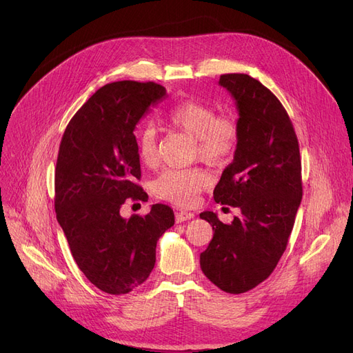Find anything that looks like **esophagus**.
Listing matches in <instances>:
<instances>
[{
  "label": "esophagus",
  "mask_w": 353,
  "mask_h": 353,
  "mask_svg": "<svg viewBox=\"0 0 353 353\" xmlns=\"http://www.w3.org/2000/svg\"><path fill=\"white\" fill-rule=\"evenodd\" d=\"M194 213L193 212H186V210H181L176 213V221L177 223H183V221H186L189 219H193Z\"/></svg>",
  "instance_id": "obj_1"
}]
</instances>
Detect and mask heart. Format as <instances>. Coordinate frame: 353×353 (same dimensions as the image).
<instances>
[{
	"label": "heart",
	"instance_id": "b5f03b06",
	"mask_svg": "<svg viewBox=\"0 0 353 353\" xmlns=\"http://www.w3.org/2000/svg\"><path fill=\"white\" fill-rule=\"evenodd\" d=\"M170 125L194 139V156L210 165L230 160L239 143V125L229 114H216L212 105L197 100L174 104L165 114ZM139 157L145 165L157 161V134L152 124L137 134ZM209 186V176L200 169H167L154 181V193L179 206H194Z\"/></svg>",
	"mask_w": 353,
	"mask_h": 353
}]
</instances>
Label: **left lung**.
Masks as SVG:
<instances>
[{
  "label": "left lung",
  "instance_id": "8db88e82",
  "mask_svg": "<svg viewBox=\"0 0 353 353\" xmlns=\"http://www.w3.org/2000/svg\"><path fill=\"white\" fill-rule=\"evenodd\" d=\"M219 84L236 100L239 143L213 197L242 216L225 225L213 212L200 213L214 230L200 268L219 289L239 294L266 281L286 250L303 193L302 164L293 124L269 88L248 74H223Z\"/></svg>",
  "mask_w": 353,
  "mask_h": 353
}]
</instances>
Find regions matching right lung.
I'll list each match as a JSON object with an SVG mask.
<instances>
[{"mask_svg": "<svg viewBox=\"0 0 353 353\" xmlns=\"http://www.w3.org/2000/svg\"><path fill=\"white\" fill-rule=\"evenodd\" d=\"M165 97L153 81H116L97 90L70 120L55 165V214L71 254L87 279L110 294L140 286L156 263L160 236L174 213L153 205L145 216L124 219L127 199H148L139 186L136 124Z\"/></svg>", "mask_w": 353, "mask_h": 353, "instance_id": "1", "label": "right lung"}]
</instances>
